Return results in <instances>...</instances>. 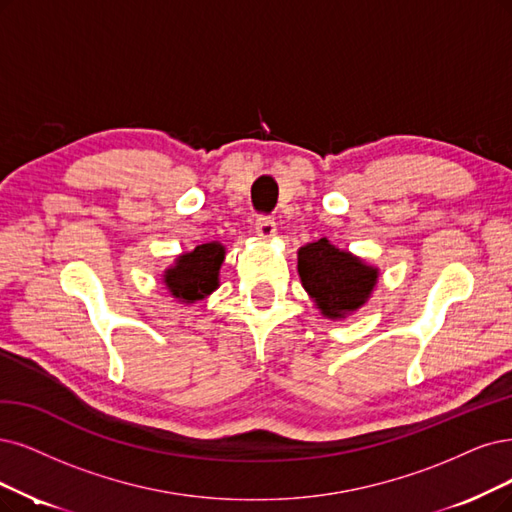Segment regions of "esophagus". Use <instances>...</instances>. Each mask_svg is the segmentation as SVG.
I'll return each mask as SVG.
<instances>
[{
    "label": "esophagus",
    "instance_id": "obj_1",
    "mask_svg": "<svg viewBox=\"0 0 512 512\" xmlns=\"http://www.w3.org/2000/svg\"><path fill=\"white\" fill-rule=\"evenodd\" d=\"M255 232L261 240H272L276 236V223L272 217H259L255 223Z\"/></svg>",
    "mask_w": 512,
    "mask_h": 512
}]
</instances>
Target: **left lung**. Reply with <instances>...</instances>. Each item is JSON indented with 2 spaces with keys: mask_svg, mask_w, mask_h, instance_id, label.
Returning <instances> with one entry per match:
<instances>
[{
  "mask_svg": "<svg viewBox=\"0 0 512 512\" xmlns=\"http://www.w3.org/2000/svg\"><path fill=\"white\" fill-rule=\"evenodd\" d=\"M297 274L312 304L329 320H344L361 310L380 280V268L337 249L327 238L299 246Z\"/></svg>",
  "mask_w": 512,
  "mask_h": 512,
  "instance_id": "8db88e82",
  "label": "left lung"
}]
</instances>
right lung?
Listing matches in <instances>:
<instances>
[{
  "mask_svg": "<svg viewBox=\"0 0 512 512\" xmlns=\"http://www.w3.org/2000/svg\"><path fill=\"white\" fill-rule=\"evenodd\" d=\"M225 261V246L217 240L198 244L194 251L177 255L164 270L162 282L179 304L192 306L219 289V270Z\"/></svg>",
  "mask_w": 512,
  "mask_h": 512,
  "instance_id": "right-lung-1",
  "label": "right lung"
}]
</instances>
